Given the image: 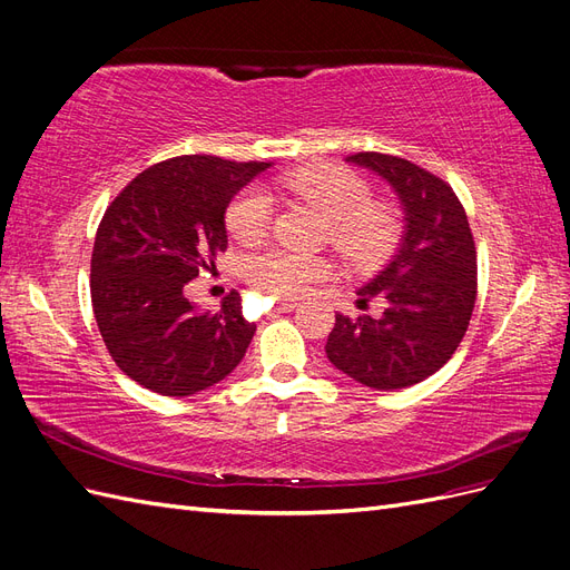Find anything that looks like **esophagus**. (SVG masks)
<instances>
[{"label":"esophagus","mask_w":570,"mask_h":570,"mask_svg":"<svg viewBox=\"0 0 570 570\" xmlns=\"http://www.w3.org/2000/svg\"><path fill=\"white\" fill-rule=\"evenodd\" d=\"M295 306H297L295 299H281V302H278V312H283V314L295 312Z\"/></svg>","instance_id":"34e87169"}]
</instances>
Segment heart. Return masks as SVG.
Masks as SVG:
<instances>
[{"label":"heart","mask_w":570,"mask_h":570,"mask_svg":"<svg viewBox=\"0 0 570 570\" xmlns=\"http://www.w3.org/2000/svg\"><path fill=\"white\" fill-rule=\"evenodd\" d=\"M281 185L327 218V239L352 266H373L394 247L400 220L392 206L371 202L373 189L356 170L312 164L281 176ZM271 218V197L258 185L245 187L226 209L228 233L243 245H256L268 233ZM331 273L333 262L323 254L268 247L243 258L245 281L275 299L299 297Z\"/></svg>","instance_id":"obj_1"}]
</instances>
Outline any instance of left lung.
<instances>
[{
  "mask_svg": "<svg viewBox=\"0 0 570 570\" xmlns=\"http://www.w3.org/2000/svg\"><path fill=\"white\" fill-rule=\"evenodd\" d=\"M347 161L394 189L404 235L385 268L356 292L358 306L381 299L383 314H335L325 354L366 387H411L438 373L469 331L478 292L469 218L454 189L416 164L381 151H358Z\"/></svg>",
  "mask_w": 570,
  "mask_h": 570,
  "instance_id": "obj_1",
  "label": "left lung"
}]
</instances>
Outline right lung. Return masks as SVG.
I'll use <instances>...</instances> for the list:
<instances>
[{"label":"right lung","mask_w":570,"mask_h":570,"mask_svg":"<svg viewBox=\"0 0 570 570\" xmlns=\"http://www.w3.org/2000/svg\"><path fill=\"white\" fill-rule=\"evenodd\" d=\"M271 164L176 157L132 178L101 218L90 292L116 366L164 396H187L220 383L243 361L256 325L230 292L209 314L185 285L226 252L230 199Z\"/></svg>","instance_id":"add662e5"}]
</instances>
